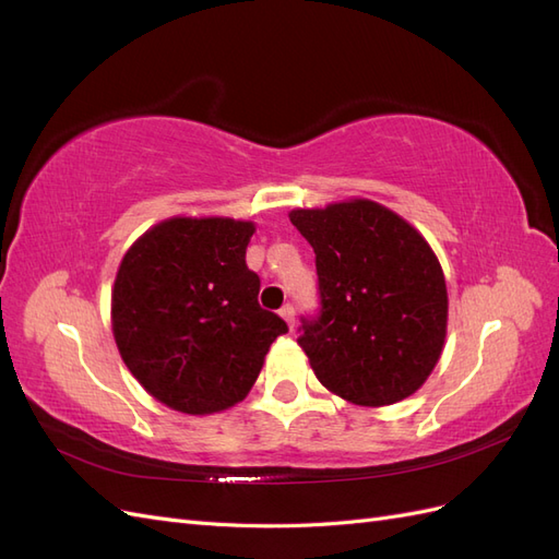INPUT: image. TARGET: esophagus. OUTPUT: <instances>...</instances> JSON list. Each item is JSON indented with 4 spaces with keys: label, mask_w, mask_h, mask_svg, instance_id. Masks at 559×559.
<instances>
[{
    "label": "esophagus",
    "mask_w": 559,
    "mask_h": 559,
    "mask_svg": "<svg viewBox=\"0 0 559 559\" xmlns=\"http://www.w3.org/2000/svg\"><path fill=\"white\" fill-rule=\"evenodd\" d=\"M280 314H282V319L286 321V324H289V329H294V324H296V310H294V306H289V302H286V306H282Z\"/></svg>",
    "instance_id": "1"
}]
</instances>
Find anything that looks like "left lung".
I'll list each match as a JSON object with an SVG mask.
<instances>
[{
  "mask_svg": "<svg viewBox=\"0 0 559 559\" xmlns=\"http://www.w3.org/2000/svg\"><path fill=\"white\" fill-rule=\"evenodd\" d=\"M289 218L317 257L321 310L302 317L298 337L317 380L368 408L415 394L448 333L445 275L429 242L366 198Z\"/></svg>",
  "mask_w": 559,
  "mask_h": 559,
  "instance_id": "left-lung-1",
  "label": "left lung"
}]
</instances>
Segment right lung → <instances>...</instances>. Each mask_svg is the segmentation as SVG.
I'll use <instances>...</instances> for the list:
<instances>
[{
    "label": "right lung",
    "mask_w": 559,
    "mask_h": 559,
    "mask_svg": "<svg viewBox=\"0 0 559 559\" xmlns=\"http://www.w3.org/2000/svg\"><path fill=\"white\" fill-rule=\"evenodd\" d=\"M251 222L173 216L148 228L118 265L111 329L130 373L186 415L240 403L257 382L284 319L259 306L247 267Z\"/></svg>",
    "instance_id": "right-lung-1"
}]
</instances>
